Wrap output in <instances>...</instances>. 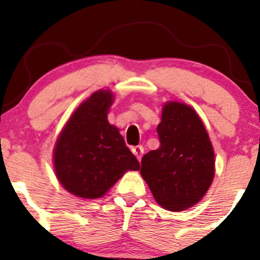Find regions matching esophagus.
<instances>
[{
	"instance_id": "1",
	"label": "esophagus",
	"mask_w": 260,
	"mask_h": 260,
	"mask_svg": "<svg viewBox=\"0 0 260 260\" xmlns=\"http://www.w3.org/2000/svg\"><path fill=\"white\" fill-rule=\"evenodd\" d=\"M132 153L136 155L137 159L140 160V159H142L143 153H144V148H143L142 145H136V147L132 148Z\"/></svg>"
}]
</instances>
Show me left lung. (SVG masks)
Instances as JSON below:
<instances>
[{
  "label": "left lung",
  "instance_id": "8db88e82",
  "mask_svg": "<svg viewBox=\"0 0 260 260\" xmlns=\"http://www.w3.org/2000/svg\"><path fill=\"white\" fill-rule=\"evenodd\" d=\"M160 147L142 159L140 175L161 207L186 210L204 197L215 175L208 132L190 106L169 101L157 124Z\"/></svg>",
  "mask_w": 260,
  "mask_h": 260
}]
</instances>
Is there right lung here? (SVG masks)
I'll list each match as a JSON object with an SVG mask.
<instances>
[{"label":"right lung","mask_w":260,"mask_h":260,"mask_svg":"<svg viewBox=\"0 0 260 260\" xmlns=\"http://www.w3.org/2000/svg\"><path fill=\"white\" fill-rule=\"evenodd\" d=\"M112 103L110 90L95 91L77 107L56 142L57 180L79 198H100L124 172L140 168L118 128L107 121Z\"/></svg>","instance_id":"obj_1"}]
</instances>
